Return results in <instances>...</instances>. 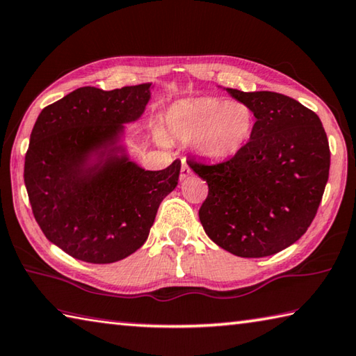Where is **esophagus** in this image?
Segmentation results:
<instances>
[{
  "label": "esophagus",
  "instance_id": "esophagus-1",
  "mask_svg": "<svg viewBox=\"0 0 356 356\" xmlns=\"http://www.w3.org/2000/svg\"><path fill=\"white\" fill-rule=\"evenodd\" d=\"M192 175V169L189 167V164L183 161V164H181V173H179V178L181 179H186L187 177Z\"/></svg>",
  "mask_w": 356,
  "mask_h": 356
}]
</instances>
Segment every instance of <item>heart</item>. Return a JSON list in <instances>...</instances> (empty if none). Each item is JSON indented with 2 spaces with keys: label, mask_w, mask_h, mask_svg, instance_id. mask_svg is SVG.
Wrapping results in <instances>:
<instances>
[{
  "label": "heart",
  "mask_w": 356,
  "mask_h": 356,
  "mask_svg": "<svg viewBox=\"0 0 356 356\" xmlns=\"http://www.w3.org/2000/svg\"><path fill=\"white\" fill-rule=\"evenodd\" d=\"M256 115L243 100L218 97L184 99L167 113V130L173 138L193 144L200 156L225 161L243 149L250 140Z\"/></svg>",
  "instance_id": "heart-1"
}]
</instances>
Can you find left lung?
<instances>
[{
	"label": "left lung",
	"instance_id": "obj_1",
	"mask_svg": "<svg viewBox=\"0 0 356 356\" xmlns=\"http://www.w3.org/2000/svg\"><path fill=\"white\" fill-rule=\"evenodd\" d=\"M226 91L252 106L256 125L236 156L218 164L187 161L209 187L200 221L234 256H273L302 237L316 216L330 170L328 139L316 113L298 100Z\"/></svg>",
	"mask_w": 356,
	"mask_h": 356
}]
</instances>
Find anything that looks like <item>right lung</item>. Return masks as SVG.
<instances>
[{"instance_id":"obj_1","label":"right lung","mask_w":356,"mask_h":356,"mask_svg":"<svg viewBox=\"0 0 356 356\" xmlns=\"http://www.w3.org/2000/svg\"><path fill=\"white\" fill-rule=\"evenodd\" d=\"M150 85L83 86L42 110L24 158L33 217L60 250L113 264L139 250L158 207L175 189L181 161L144 170L125 155L124 124L143 115Z\"/></svg>"}]
</instances>
